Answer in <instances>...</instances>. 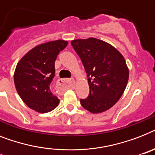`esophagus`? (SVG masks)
<instances>
[{"instance_id": "esophagus-1", "label": "esophagus", "mask_w": 155, "mask_h": 155, "mask_svg": "<svg viewBox=\"0 0 155 155\" xmlns=\"http://www.w3.org/2000/svg\"><path fill=\"white\" fill-rule=\"evenodd\" d=\"M70 85L71 87H73L75 85V80L73 78L70 79H60L57 81V85L60 88H64L67 85Z\"/></svg>"}]
</instances>
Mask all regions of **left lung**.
I'll return each mask as SVG.
<instances>
[{"mask_svg": "<svg viewBox=\"0 0 155 155\" xmlns=\"http://www.w3.org/2000/svg\"><path fill=\"white\" fill-rule=\"evenodd\" d=\"M71 44L88 77L89 96L80 99V104L93 114L109 110L127 85L129 69L125 59L112 45L99 39H76Z\"/></svg>", "mask_w": 155, "mask_h": 155, "instance_id": "left-lung-1", "label": "left lung"}]
</instances>
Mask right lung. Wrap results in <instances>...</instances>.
<instances>
[{"label": "right lung", "mask_w": 155, "mask_h": 155, "mask_svg": "<svg viewBox=\"0 0 155 155\" xmlns=\"http://www.w3.org/2000/svg\"><path fill=\"white\" fill-rule=\"evenodd\" d=\"M68 45L63 40L34 47L21 58L14 71L16 91L26 105L39 113H47L58 106L60 99L51 91L55 76V61Z\"/></svg>", "instance_id": "1"}]
</instances>
